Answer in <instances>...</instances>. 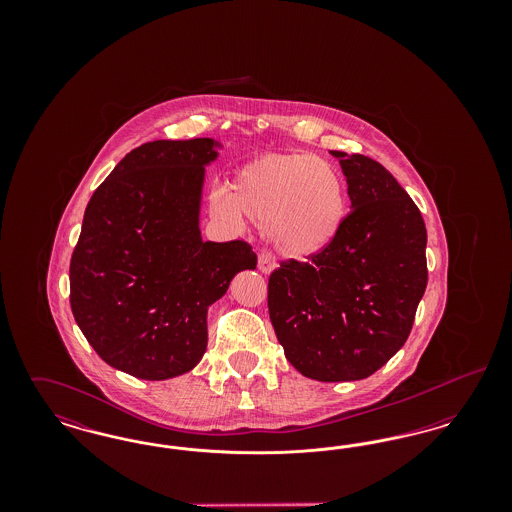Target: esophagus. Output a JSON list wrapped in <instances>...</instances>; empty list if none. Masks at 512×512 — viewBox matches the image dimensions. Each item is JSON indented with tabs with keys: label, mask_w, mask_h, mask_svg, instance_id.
Returning <instances> with one entry per match:
<instances>
[{
	"label": "esophagus",
	"mask_w": 512,
	"mask_h": 512,
	"mask_svg": "<svg viewBox=\"0 0 512 512\" xmlns=\"http://www.w3.org/2000/svg\"><path fill=\"white\" fill-rule=\"evenodd\" d=\"M257 267L259 270L263 272V274H270L274 267H276V263H274V257L268 253V251H263L261 255H259V263H257Z\"/></svg>",
	"instance_id": "obj_1"
}]
</instances>
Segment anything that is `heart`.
Segmentation results:
<instances>
[{
  "label": "heart",
  "instance_id": "heart-1",
  "mask_svg": "<svg viewBox=\"0 0 512 512\" xmlns=\"http://www.w3.org/2000/svg\"><path fill=\"white\" fill-rule=\"evenodd\" d=\"M215 209L230 220L242 213L267 222L274 247L293 259L326 251L347 217V184L340 169L311 153H265L236 172L230 192L215 195Z\"/></svg>",
  "mask_w": 512,
  "mask_h": 512
}]
</instances>
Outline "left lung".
Wrapping results in <instances>:
<instances>
[{"label": "left lung", "mask_w": 512, "mask_h": 512, "mask_svg": "<svg viewBox=\"0 0 512 512\" xmlns=\"http://www.w3.org/2000/svg\"><path fill=\"white\" fill-rule=\"evenodd\" d=\"M340 159L351 213L309 263L282 261L268 278V315L286 359L318 382L363 380L413 328L428 284L426 224L413 199L374 159Z\"/></svg>", "instance_id": "8db88e82"}]
</instances>
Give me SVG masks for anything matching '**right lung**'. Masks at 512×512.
I'll list each match as a JSON object with an SVG mask.
<instances>
[{
  "instance_id": "1",
  "label": "right lung",
  "mask_w": 512,
  "mask_h": 512,
  "mask_svg": "<svg viewBox=\"0 0 512 512\" xmlns=\"http://www.w3.org/2000/svg\"><path fill=\"white\" fill-rule=\"evenodd\" d=\"M211 138L132 149L92 195L71 257V309L107 365L142 380L192 370L207 349V309L255 268L251 245L203 242Z\"/></svg>"
}]
</instances>
